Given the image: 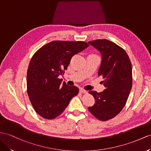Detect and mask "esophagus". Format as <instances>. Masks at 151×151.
Instances as JSON below:
<instances>
[{"label": "esophagus", "mask_w": 151, "mask_h": 151, "mask_svg": "<svg viewBox=\"0 0 151 151\" xmlns=\"http://www.w3.org/2000/svg\"><path fill=\"white\" fill-rule=\"evenodd\" d=\"M80 92H81V93H87V91L86 90L83 89V88H80Z\"/></svg>", "instance_id": "esophagus-1"}]
</instances>
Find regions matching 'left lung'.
<instances>
[{
    "label": "left lung",
    "mask_w": 151,
    "mask_h": 151,
    "mask_svg": "<svg viewBox=\"0 0 151 151\" xmlns=\"http://www.w3.org/2000/svg\"><path fill=\"white\" fill-rule=\"evenodd\" d=\"M88 42L101 55L98 76L103 77L106 88L101 92H88L95 103L88 109L98 119L106 121L118 115L126 105L132 87V67L126 52L114 42L107 40Z\"/></svg>",
    "instance_id": "8db88e82"
}]
</instances>
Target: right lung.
Here are the masks:
<instances>
[{
    "instance_id": "1",
    "label": "right lung",
    "mask_w": 151,
    "mask_h": 151,
    "mask_svg": "<svg viewBox=\"0 0 151 151\" xmlns=\"http://www.w3.org/2000/svg\"><path fill=\"white\" fill-rule=\"evenodd\" d=\"M83 41H54L34 53L27 74V94L36 112L53 119L63 112L79 88L62 83L59 75L67 69L71 58L87 48Z\"/></svg>"
}]
</instances>
